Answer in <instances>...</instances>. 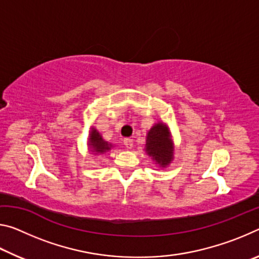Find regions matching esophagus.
I'll return each instance as SVG.
<instances>
[{"instance_id": "34e87169", "label": "esophagus", "mask_w": 259, "mask_h": 259, "mask_svg": "<svg viewBox=\"0 0 259 259\" xmlns=\"http://www.w3.org/2000/svg\"><path fill=\"white\" fill-rule=\"evenodd\" d=\"M123 144H124V146L128 148V150H131V148L134 147V143H133V139H131V138L123 139Z\"/></svg>"}]
</instances>
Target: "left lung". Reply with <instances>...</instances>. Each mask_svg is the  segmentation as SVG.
<instances>
[{
	"instance_id": "8db88e82",
	"label": "left lung",
	"mask_w": 259,
	"mask_h": 259,
	"mask_svg": "<svg viewBox=\"0 0 259 259\" xmlns=\"http://www.w3.org/2000/svg\"><path fill=\"white\" fill-rule=\"evenodd\" d=\"M145 151L160 166L169 165L174 159V144L166 124L159 122L146 136Z\"/></svg>"
}]
</instances>
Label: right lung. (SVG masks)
Returning <instances> with one entry per match:
<instances>
[{
	"instance_id": "1",
	"label": "right lung",
	"mask_w": 259,
	"mask_h": 259,
	"mask_svg": "<svg viewBox=\"0 0 259 259\" xmlns=\"http://www.w3.org/2000/svg\"><path fill=\"white\" fill-rule=\"evenodd\" d=\"M89 147L91 148L95 154H104L105 152H107L111 150L112 144H109L108 142H105L103 139L102 135H100L97 130L95 128H91L90 134H89Z\"/></svg>"
}]
</instances>
